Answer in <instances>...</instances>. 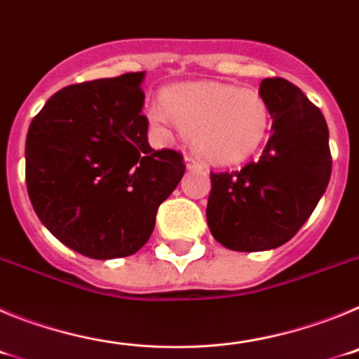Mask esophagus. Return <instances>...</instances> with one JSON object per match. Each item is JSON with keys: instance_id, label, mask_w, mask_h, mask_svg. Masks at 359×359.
<instances>
[{"instance_id": "esophagus-1", "label": "esophagus", "mask_w": 359, "mask_h": 359, "mask_svg": "<svg viewBox=\"0 0 359 359\" xmlns=\"http://www.w3.org/2000/svg\"><path fill=\"white\" fill-rule=\"evenodd\" d=\"M185 165H187V169H198V170L203 169V165L199 163L194 156H185Z\"/></svg>"}]
</instances>
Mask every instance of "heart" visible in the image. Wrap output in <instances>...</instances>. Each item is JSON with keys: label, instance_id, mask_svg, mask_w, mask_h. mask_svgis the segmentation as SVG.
I'll list each match as a JSON object with an SVG mask.
<instances>
[{"label": "heart", "instance_id": "1", "mask_svg": "<svg viewBox=\"0 0 359 359\" xmlns=\"http://www.w3.org/2000/svg\"><path fill=\"white\" fill-rule=\"evenodd\" d=\"M161 102L147 109L158 129L180 126L190 133L205 160L230 165L246 160L261 147L269 131V107L257 91L223 82H183L169 86Z\"/></svg>", "mask_w": 359, "mask_h": 359}]
</instances>
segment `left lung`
Instances as JSON below:
<instances>
[{
	"mask_svg": "<svg viewBox=\"0 0 359 359\" xmlns=\"http://www.w3.org/2000/svg\"><path fill=\"white\" fill-rule=\"evenodd\" d=\"M259 95L273 118L261 158L239 170L210 172L208 228L233 252H264L287 243L313 214L331 177L322 111L286 79H264Z\"/></svg>",
	"mask_w": 359,
	"mask_h": 359,
	"instance_id": "left-lung-1",
	"label": "left lung"
}]
</instances>
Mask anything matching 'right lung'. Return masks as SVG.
Masks as SVG:
<instances>
[{
  "instance_id": "1",
  "label": "right lung",
  "mask_w": 359,
  "mask_h": 359,
  "mask_svg": "<svg viewBox=\"0 0 359 359\" xmlns=\"http://www.w3.org/2000/svg\"><path fill=\"white\" fill-rule=\"evenodd\" d=\"M144 79L138 72L66 86L28 128L32 207L53 237L90 259L138 252L185 174L180 152L149 145Z\"/></svg>"
}]
</instances>
